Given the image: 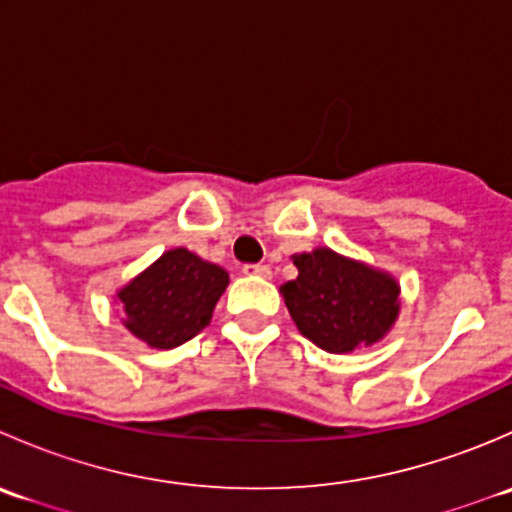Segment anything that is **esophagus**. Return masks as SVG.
<instances>
[{
    "instance_id": "obj_1",
    "label": "esophagus",
    "mask_w": 512,
    "mask_h": 512,
    "mask_svg": "<svg viewBox=\"0 0 512 512\" xmlns=\"http://www.w3.org/2000/svg\"><path fill=\"white\" fill-rule=\"evenodd\" d=\"M242 272H245V275L265 277V280H270V277H272V267L270 265H245V267H242Z\"/></svg>"
}]
</instances>
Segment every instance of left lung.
Returning <instances> with one entry per match:
<instances>
[{"label": "left lung", "instance_id": "1", "mask_svg": "<svg viewBox=\"0 0 512 512\" xmlns=\"http://www.w3.org/2000/svg\"><path fill=\"white\" fill-rule=\"evenodd\" d=\"M297 280L280 287L299 332L329 354L371 347L399 317V282L329 247L292 257Z\"/></svg>", "mask_w": 512, "mask_h": 512}]
</instances>
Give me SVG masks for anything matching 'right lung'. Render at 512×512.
Here are the masks:
<instances>
[{"label":"right lung","mask_w":512,"mask_h":512,"mask_svg":"<svg viewBox=\"0 0 512 512\" xmlns=\"http://www.w3.org/2000/svg\"><path fill=\"white\" fill-rule=\"evenodd\" d=\"M227 272L185 247L163 252L118 289L123 327L153 349H173L203 332L225 292Z\"/></svg>","instance_id":"1"}]
</instances>
